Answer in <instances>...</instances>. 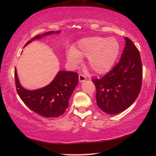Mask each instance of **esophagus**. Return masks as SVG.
<instances>
[{
  "mask_svg": "<svg viewBox=\"0 0 156 156\" xmlns=\"http://www.w3.org/2000/svg\"><path fill=\"white\" fill-rule=\"evenodd\" d=\"M79 80H80V82H84V81H85L86 80V76H84V74H83V73H81V74H80L79 75Z\"/></svg>",
  "mask_w": 156,
  "mask_h": 156,
  "instance_id": "obj_1",
  "label": "esophagus"
}]
</instances>
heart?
I'll return each instance as SVG.
<instances>
[{
	"label": "heart",
	"instance_id": "heart-1",
	"mask_svg": "<svg viewBox=\"0 0 156 156\" xmlns=\"http://www.w3.org/2000/svg\"><path fill=\"white\" fill-rule=\"evenodd\" d=\"M119 52V43L114 38L89 37L78 42L76 48L71 49L67 58L73 65L80 62L81 58L87 57V64L92 71L105 73L110 69Z\"/></svg>",
	"mask_w": 156,
	"mask_h": 156
}]
</instances>
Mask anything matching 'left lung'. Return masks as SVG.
<instances>
[{"label":"left lung","mask_w":156,"mask_h":156,"mask_svg":"<svg viewBox=\"0 0 156 156\" xmlns=\"http://www.w3.org/2000/svg\"><path fill=\"white\" fill-rule=\"evenodd\" d=\"M122 57L103 77L93 78L97 105L104 112L116 114L133 103L140 92L142 65L138 48L127 37Z\"/></svg>","instance_id":"1"}]
</instances>
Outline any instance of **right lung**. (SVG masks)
Wrapping results in <instances>:
<instances>
[{
    "label": "right lung",
    "instance_id": "add662e5",
    "mask_svg": "<svg viewBox=\"0 0 156 156\" xmlns=\"http://www.w3.org/2000/svg\"><path fill=\"white\" fill-rule=\"evenodd\" d=\"M60 31H56L57 34ZM53 33L54 31H50L42 35H36L26 44ZM14 77L17 93L23 102L33 112L46 118L58 117L64 113L69 106V98L78 83L77 73L60 71L49 85L37 90L29 91L20 85L16 69Z\"/></svg>",
    "mask_w": 156,
    "mask_h": 156
}]
</instances>
